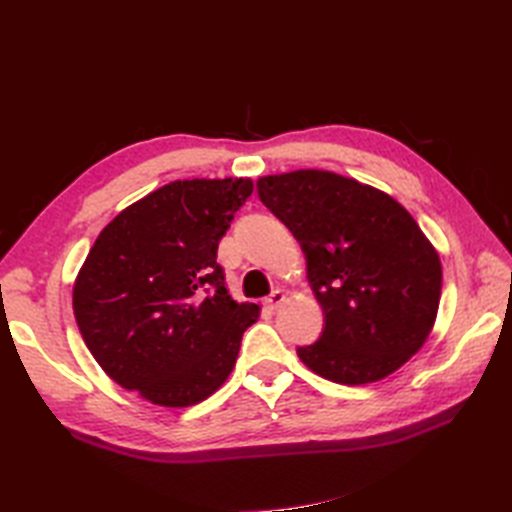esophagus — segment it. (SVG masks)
I'll return each instance as SVG.
<instances>
[{"instance_id": "34e87169", "label": "esophagus", "mask_w": 512, "mask_h": 512, "mask_svg": "<svg viewBox=\"0 0 512 512\" xmlns=\"http://www.w3.org/2000/svg\"><path fill=\"white\" fill-rule=\"evenodd\" d=\"M286 301V295H284V290H273L270 292V295L264 299V303H266V308H270V310H277L281 303Z\"/></svg>"}]
</instances>
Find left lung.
Segmentation results:
<instances>
[{"label": "left lung", "mask_w": 512, "mask_h": 512, "mask_svg": "<svg viewBox=\"0 0 512 512\" xmlns=\"http://www.w3.org/2000/svg\"><path fill=\"white\" fill-rule=\"evenodd\" d=\"M259 200L297 237L323 308L319 341L297 347L312 372L341 385L389 376L433 328L442 290L436 248L389 198L330 171L257 182Z\"/></svg>", "instance_id": "obj_1"}]
</instances>
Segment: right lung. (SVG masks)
Segmentation results:
<instances>
[{
	"label": "right lung",
	"mask_w": 512,
	"mask_h": 512,
	"mask_svg": "<svg viewBox=\"0 0 512 512\" xmlns=\"http://www.w3.org/2000/svg\"><path fill=\"white\" fill-rule=\"evenodd\" d=\"M250 193L244 178L178 180L96 237L72 306L85 345L118 385L154 405L189 407L233 372L259 308L228 295L217 244Z\"/></svg>",
	"instance_id": "right-lung-1"
}]
</instances>
